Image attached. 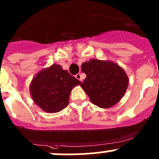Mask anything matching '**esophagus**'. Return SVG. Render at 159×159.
I'll use <instances>...</instances> for the list:
<instances>
[{
    "label": "esophagus",
    "instance_id": "34e87169",
    "mask_svg": "<svg viewBox=\"0 0 159 159\" xmlns=\"http://www.w3.org/2000/svg\"><path fill=\"white\" fill-rule=\"evenodd\" d=\"M76 78L77 80H80V81H82V76H81V74H80V73H78V74L76 75Z\"/></svg>",
    "mask_w": 159,
    "mask_h": 159
}]
</instances>
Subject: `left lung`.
<instances>
[{
  "instance_id": "1",
  "label": "left lung",
  "mask_w": 159,
  "mask_h": 159,
  "mask_svg": "<svg viewBox=\"0 0 159 159\" xmlns=\"http://www.w3.org/2000/svg\"><path fill=\"white\" fill-rule=\"evenodd\" d=\"M81 70L86 77L80 86L90 101L99 107H114L128 89V75L116 62L93 59L83 62Z\"/></svg>"
}]
</instances>
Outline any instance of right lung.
<instances>
[{
    "mask_svg": "<svg viewBox=\"0 0 159 159\" xmlns=\"http://www.w3.org/2000/svg\"><path fill=\"white\" fill-rule=\"evenodd\" d=\"M80 83L60 65L53 64L34 76L30 83V94L42 111L57 113L68 106L72 89Z\"/></svg>",
    "mask_w": 159,
    "mask_h": 159,
    "instance_id": "add662e5",
    "label": "right lung"
}]
</instances>
